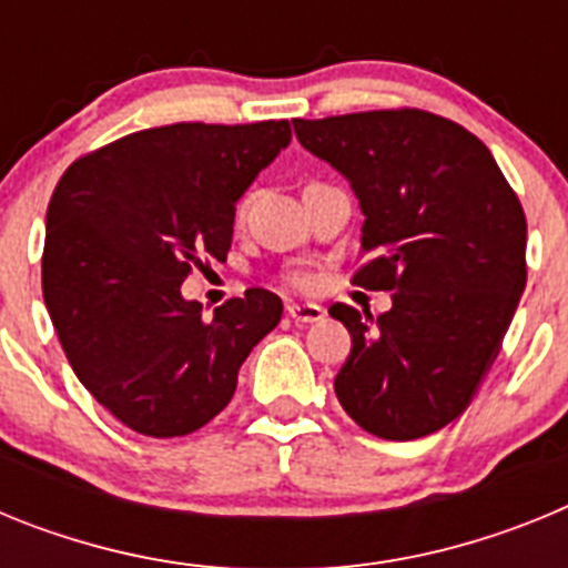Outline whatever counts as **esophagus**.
<instances>
[{"mask_svg": "<svg viewBox=\"0 0 568 568\" xmlns=\"http://www.w3.org/2000/svg\"><path fill=\"white\" fill-rule=\"evenodd\" d=\"M287 315L295 324H315V321L324 318V307H318V304H290Z\"/></svg>", "mask_w": 568, "mask_h": 568, "instance_id": "obj_1", "label": "esophagus"}]
</instances>
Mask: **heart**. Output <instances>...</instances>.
<instances>
[{"mask_svg": "<svg viewBox=\"0 0 568 568\" xmlns=\"http://www.w3.org/2000/svg\"><path fill=\"white\" fill-rule=\"evenodd\" d=\"M241 210H244V202H239V210H235V213H239L241 215ZM290 284H293V287H307V284H310V278H307V275H298V273H293V275H290Z\"/></svg>", "mask_w": 568, "mask_h": 568, "instance_id": "1", "label": "heart"}]
</instances>
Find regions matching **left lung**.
Here are the masks:
<instances>
[{
  "label": "left lung",
  "mask_w": 568,
  "mask_h": 568,
  "mask_svg": "<svg viewBox=\"0 0 568 568\" xmlns=\"http://www.w3.org/2000/svg\"><path fill=\"white\" fill-rule=\"evenodd\" d=\"M364 210L353 284L393 293L373 318L333 304L353 349L335 375L346 415L384 440L458 418L500 353L526 287V215L478 135L418 108L295 119Z\"/></svg>",
  "instance_id": "left-lung-1"
}]
</instances>
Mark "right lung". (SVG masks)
<instances>
[{"instance_id":"obj_1","label":"right lung","mask_w":568,"mask_h":568,"mask_svg":"<svg viewBox=\"0 0 568 568\" xmlns=\"http://www.w3.org/2000/svg\"><path fill=\"white\" fill-rule=\"evenodd\" d=\"M290 139L284 119L139 130L79 155L50 195L44 307L84 389L133 433L210 424L281 321L261 287L204 318L182 281L227 258L235 202Z\"/></svg>"}]
</instances>
